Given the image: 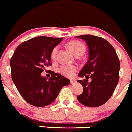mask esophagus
I'll use <instances>...</instances> for the list:
<instances>
[{
  "mask_svg": "<svg viewBox=\"0 0 132 132\" xmlns=\"http://www.w3.org/2000/svg\"><path fill=\"white\" fill-rule=\"evenodd\" d=\"M76 81L75 80H70V84L71 85H74V84H75L76 83Z\"/></svg>",
  "mask_w": 132,
  "mask_h": 132,
  "instance_id": "34e87169",
  "label": "esophagus"
}]
</instances>
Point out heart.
<instances>
[{"label": "heart", "mask_w": 132, "mask_h": 132, "mask_svg": "<svg viewBox=\"0 0 132 132\" xmlns=\"http://www.w3.org/2000/svg\"><path fill=\"white\" fill-rule=\"evenodd\" d=\"M68 46L72 51L74 55H81L85 51V46L83 43L78 41H72L68 43ZM58 47H54L51 51V56L52 59H54L56 57ZM77 70V67L75 65H62L59 69V72L60 74L65 77L71 78L73 77L75 72Z\"/></svg>", "instance_id": "heart-1"}]
</instances>
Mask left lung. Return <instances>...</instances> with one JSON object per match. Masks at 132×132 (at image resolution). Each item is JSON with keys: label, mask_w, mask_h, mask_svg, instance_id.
Returning a JSON list of instances; mask_svg holds the SVG:
<instances>
[{"label": "left lung", "mask_w": 132, "mask_h": 132, "mask_svg": "<svg viewBox=\"0 0 132 132\" xmlns=\"http://www.w3.org/2000/svg\"><path fill=\"white\" fill-rule=\"evenodd\" d=\"M77 37L83 39L89 49L88 61L78 75L86 79L78 80L83 91L77 99L88 107L102 106L112 96L119 82V57L113 46L105 39L91 35ZM89 77L92 79L91 82L87 80Z\"/></svg>", "instance_id": "1"}]
</instances>
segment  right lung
Here are the masks:
<instances>
[{
	"label": "right lung",
	"mask_w": 132,
	"mask_h": 132,
	"mask_svg": "<svg viewBox=\"0 0 132 132\" xmlns=\"http://www.w3.org/2000/svg\"><path fill=\"white\" fill-rule=\"evenodd\" d=\"M63 38L38 36L20 44L11 57L12 78L18 92L32 106L44 107L55 100L63 86L70 80L59 73L51 72L47 80L41 73L52 65L51 51Z\"/></svg>",
	"instance_id": "add662e5"
}]
</instances>
